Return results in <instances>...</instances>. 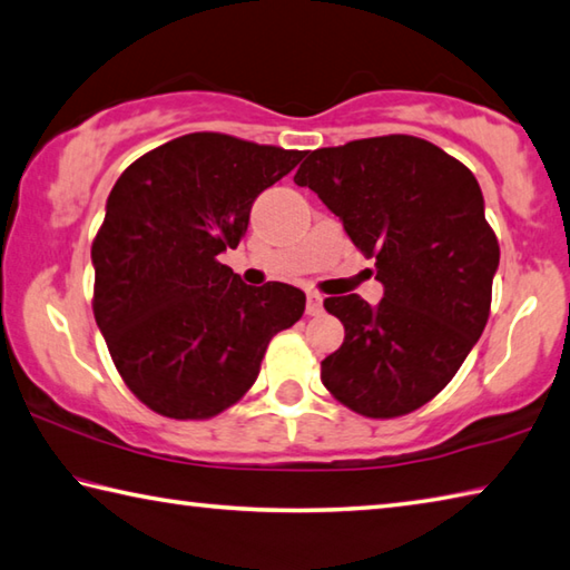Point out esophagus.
Instances as JSON below:
<instances>
[{
	"label": "esophagus",
	"instance_id": "34e87169",
	"mask_svg": "<svg viewBox=\"0 0 570 570\" xmlns=\"http://www.w3.org/2000/svg\"><path fill=\"white\" fill-rule=\"evenodd\" d=\"M321 312H324V296H321L318 292H308L306 294V314L318 316Z\"/></svg>",
	"mask_w": 570,
	"mask_h": 570
}]
</instances>
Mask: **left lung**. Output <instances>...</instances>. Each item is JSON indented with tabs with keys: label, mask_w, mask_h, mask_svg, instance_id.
<instances>
[{
	"label": "left lung",
	"mask_w": 570,
	"mask_h": 570,
	"mask_svg": "<svg viewBox=\"0 0 570 570\" xmlns=\"http://www.w3.org/2000/svg\"><path fill=\"white\" fill-rule=\"evenodd\" d=\"M294 181L318 194L366 258L384 298L328 296L344 344L321 361L331 396L366 419L421 409L483 334L499 239L469 167L426 139L389 134L308 154Z\"/></svg>",
	"instance_id": "left-lung-1"
}]
</instances>
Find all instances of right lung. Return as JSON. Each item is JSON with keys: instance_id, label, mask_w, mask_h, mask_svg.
Here are the masks:
<instances>
[{"instance_id": "add662e5", "label": "right lung", "mask_w": 570, "mask_h": 570, "mask_svg": "<svg viewBox=\"0 0 570 570\" xmlns=\"http://www.w3.org/2000/svg\"><path fill=\"white\" fill-rule=\"evenodd\" d=\"M304 151L219 131L184 134L124 169L91 244L97 326L129 391L159 416L204 421L254 386L268 341L306 296L246 286L219 262L258 194Z\"/></svg>"}]
</instances>
